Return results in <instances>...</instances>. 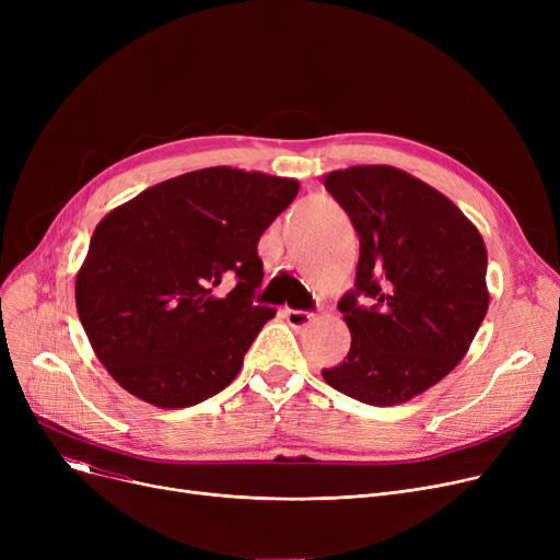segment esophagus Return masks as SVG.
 <instances>
[{"label": "esophagus", "mask_w": 560, "mask_h": 560, "mask_svg": "<svg viewBox=\"0 0 560 560\" xmlns=\"http://www.w3.org/2000/svg\"><path fill=\"white\" fill-rule=\"evenodd\" d=\"M283 317L288 319L290 327L295 329H304L306 325H311L313 322V313L311 311H298V308H283Z\"/></svg>", "instance_id": "34e87169"}]
</instances>
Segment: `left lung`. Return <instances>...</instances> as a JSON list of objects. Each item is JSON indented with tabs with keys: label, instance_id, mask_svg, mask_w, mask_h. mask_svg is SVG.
<instances>
[{
	"label": "left lung",
	"instance_id": "obj_1",
	"mask_svg": "<svg viewBox=\"0 0 560 560\" xmlns=\"http://www.w3.org/2000/svg\"><path fill=\"white\" fill-rule=\"evenodd\" d=\"M325 188L354 224L361 256L338 302L351 347L322 376L363 404H404L445 378L481 327L483 238L452 199L390 165L329 172Z\"/></svg>",
	"mask_w": 560,
	"mask_h": 560
}]
</instances>
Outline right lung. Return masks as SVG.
<instances>
[{"mask_svg": "<svg viewBox=\"0 0 560 560\" xmlns=\"http://www.w3.org/2000/svg\"><path fill=\"white\" fill-rule=\"evenodd\" d=\"M300 184L235 167L174 176L117 206L77 275V311L97 359L159 408L224 390L275 308L256 306L258 241ZM231 280L224 299L214 288Z\"/></svg>", "mask_w": 560, "mask_h": 560, "instance_id": "obj_1", "label": "right lung"}]
</instances>
